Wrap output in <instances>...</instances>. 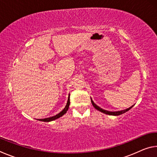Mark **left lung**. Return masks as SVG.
Instances as JSON below:
<instances>
[{
  "label": "left lung",
  "mask_w": 157,
  "mask_h": 157,
  "mask_svg": "<svg viewBox=\"0 0 157 157\" xmlns=\"http://www.w3.org/2000/svg\"><path fill=\"white\" fill-rule=\"evenodd\" d=\"M91 103H92L93 106H94V107L95 109H96L97 110L100 111H101V112L104 113H105V114H108V115H111V116H119V115H121V114H123V113H124L127 112V111H129V110L130 109H132V108L133 107V106H134V105H132V107L127 108V109H124V110H121V111H109L100 108V107H98V105H95L94 101H93V100L91 99Z\"/></svg>",
  "instance_id": "8db88e82"
}]
</instances>
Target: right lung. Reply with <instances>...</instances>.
<instances>
[{"mask_svg":"<svg viewBox=\"0 0 157 157\" xmlns=\"http://www.w3.org/2000/svg\"><path fill=\"white\" fill-rule=\"evenodd\" d=\"M69 95H70V94H69ZM69 105H70V98H69V96H68V101H67V103H66V107L62 111H60L59 113H57V115H55L54 116L49 117V118H44V119H39V120H38V121H44V122H50V121L56 120V119L60 118V117H62V116L64 115L66 112H67V111L68 110V108H69Z\"/></svg>","mask_w":157,"mask_h":157,"instance_id":"add662e5","label":"right lung"}]
</instances>
